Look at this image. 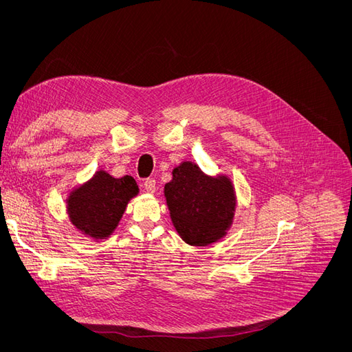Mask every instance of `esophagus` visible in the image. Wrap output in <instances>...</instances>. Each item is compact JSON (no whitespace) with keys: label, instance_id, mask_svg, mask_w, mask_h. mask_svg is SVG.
I'll list each match as a JSON object with an SVG mask.
<instances>
[{"label":"esophagus","instance_id":"1","mask_svg":"<svg viewBox=\"0 0 352 352\" xmlns=\"http://www.w3.org/2000/svg\"><path fill=\"white\" fill-rule=\"evenodd\" d=\"M144 188L148 194H154L155 192V179H153V177L146 179L144 182Z\"/></svg>","mask_w":352,"mask_h":352}]
</instances>
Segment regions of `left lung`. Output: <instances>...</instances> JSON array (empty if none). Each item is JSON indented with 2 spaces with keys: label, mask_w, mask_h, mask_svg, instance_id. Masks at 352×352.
<instances>
[{
  "label": "left lung",
  "mask_w": 352,
  "mask_h": 352,
  "mask_svg": "<svg viewBox=\"0 0 352 352\" xmlns=\"http://www.w3.org/2000/svg\"><path fill=\"white\" fill-rule=\"evenodd\" d=\"M170 219L186 243L206 247L226 235L236 211V194L225 175L208 176L194 162L173 168L164 185Z\"/></svg>",
  "instance_id": "8db88e82"
}]
</instances>
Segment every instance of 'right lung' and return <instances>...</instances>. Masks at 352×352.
<instances>
[{"mask_svg":"<svg viewBox=\"0 0 352 352\" xmlns=\"http://www.w3.org/2000/svg\"><path fill=\"white\" fill-rule=\"evenodd\" d=\"M138 194L140 188L132 176L114 177L98 170L87 182L70 190L66 199L70 223L85 236L107 239L119 226L129 201Z\"/></svg>","mask_w":352,"mask_h":352,"instance_id":"1","label":"right lung"}]
</instances>
